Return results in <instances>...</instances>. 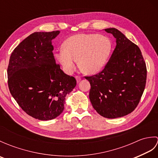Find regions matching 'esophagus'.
Returning <instances> with one entry per match:
<instances>
[{
    "mask_svg": "<svg viewBox=\"0 0 158 158\" xmlns=\"http://www.w3.org/2000/svg\"><path fill=\"white\" fill-rule=\"evenodd\" d=\"M75 79H76V80H77V83H79V81L81 80V77H79V76H76V77H75Z\"/></svg>",
    "mask_w": 158,
    "mask_h": 158,
    "instance_id": "esophagus-1",
    "label": "esophagus"
}]
</instances>
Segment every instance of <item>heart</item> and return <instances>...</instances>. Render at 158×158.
Returning a JSON list of instances; mask_svg holds the SVG:
<instances>
[{
	"label": "heart",
	"mask_w": 158,
	"mask_h": 158,
	"mask_svg": "<svg viewBox=\"0 0 158 158\" xmlns=\"http://www.w3.org/2000/svg\"><path fill=\"white\" fill-rule=\"evenodd\" d=\"M113 51L109 37L99 34H77L70 36L62 44V49L54 57L66 73H71L77 60L83 71L89 75L101 72L108 62Z\"/></svg>",
	"instance_id": "obj_1"
}]
</instances>
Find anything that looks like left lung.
<instances>
[{
	"instance_id": "1",
	"label": "left lung",
	"mask_w": 158,
	"mask_h": 158,
	"mask_svg": "<svg viewBox=\"0 0 158 158\" xmlns=\"http://www.w3.org/2000/svg\"><path fill=\"white\" fill-rule=\"evenodd\" d=\"M105 31L116 39V47L105 69L86 77L89 98L100 115L109 119L132 113L139 103L147 79V68L139 48L114 28Z\"/></svg>"
}]
</instances>
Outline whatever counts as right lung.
<instances>
[{
  "mask_svg": "<svg viewBox=\"0 0 158 158\" xmlns=\"http://www.w3.org/2000/svg\"><path fill=\"white\" fill-rule=\"evenodd\" d=\"M60 32L29 35L13 50L7 69L13 98L28 115L42 121L55 119L63 112L65 97L77 84L56 63L52 41Z\"/></svg>",
  "mask_w": 158,
  "mask_h": 158,
  "instance_id": "1",
  "label": "right lung"
}]
</instances>
